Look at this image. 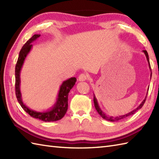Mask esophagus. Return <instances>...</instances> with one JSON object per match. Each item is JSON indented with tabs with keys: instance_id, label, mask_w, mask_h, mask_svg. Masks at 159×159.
<instances>
[{
	"instance_id": "obj_1",
	"label": "esophagus",
	"mask_w": 159,
	"mask_h": 159,
	"mask_svg": "<svg viewBox=\"0 0 159 159\" xmlns=\"http://www.w3.org/2000/svg\"><path fill=\"white\" fill-rule=\"evenodd\" d=\"M87 79V76L85 74H80V76H79V81H85V80Z\"/></svg>"
}]
</instances>
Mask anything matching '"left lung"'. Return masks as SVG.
I'll return each mask as SVG.
<instances>
[{
	"instance_id": "left-lung-1",
	"label": "left lung",
	"mask_w": 159,
	"mask_h": 159,
	"mask_svg": "<svg viewBox=\"0 0 159 159\" xmlns=\"http://www.w3.org/2000/svg\"><path fill=\"white\" fill-rule=\"evenodd\" d=\"M143 52L145 54V55H146V59H147L148 63V66H149V68H150V72H151V74H150V78H151V77H152V70H151V67H150V61H149V56H148V52L146 51V50H143ZM148 89H149V87H148ZM147 95H148V92H147L146 96V97H145L144 100L142 101V102H141V103L139 104V107H137L135 109H134L133 111H130V113H127V114H125V115H124V116H121L113 117V116H107L106 113H104L103 112V111H102V110L100 109V107L99 104H98V100H97L96 98L95 94H94V93H93V102H94V106H95V108H96V111H97V112L98 113V114L100 115V116L101 117H102L103 118V119L106 120H107V121H119V120H120L124 119V118H126V117H128V116H132V115L134 114V113H135L137 110L140 109L141 108L143 107V105L144 104L145 102H146Z\"/></svg>"
}]
</instances>
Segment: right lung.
Returning <instances> with one entry per match:
<instances>
[{"mask_svg": "<svg viewBox=\"0 0 159 159\" xmlns=\"http://www.w3.org/2000/svg\"><path fill=\"white\" fill-rule=\"evenodd\" d=\"M39 37V34H35L33 35L20 50L15 68L16 95L20 106L31 117L36 118V119L41 120L43 121H55L61 120L66 115L67 107H68V103H67L68 94L70 91L75 85L76 79L75 77H72L66 80H64L60 86L55 103L47 111H42V112L41 111H36L26 106V104L22 101V93L20 92V71L22 70L26 57H27L28 54L31 50L33 47L32 43L35 42L36 39H38Z\"/></svg>", "mask_w": 159, "mask_h": 159, "instance_id": "add662e5", "label": "right lung"}]
</instances>
